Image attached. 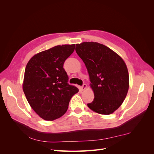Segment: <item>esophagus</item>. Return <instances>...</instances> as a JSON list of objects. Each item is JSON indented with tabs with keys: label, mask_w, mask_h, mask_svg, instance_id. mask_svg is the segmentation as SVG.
Here are the masks:
<instances>
[{
	"label": "esophagus",
	"mask_w": 154,
	"mask_h": 154,
	"mask_svg": "<svg viewBox=\"0 0 154 154\" xmlns=\"http://www.w3.org/2000/svg\"><path fill=\"white\" fill-rule=\"evenodd\" d=\"M81 88H82V91H84V90H85L86 88H87V85H86V84H83V85L82 86Z\"/></svg>",
	"instance_id": "34e87169"
}]
</instances>
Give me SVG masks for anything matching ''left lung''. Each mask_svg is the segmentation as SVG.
<instances>
[{
	"instance_id": "left-lung-1",
	"label": "left lung",
	"mask_w": 154,
	"mask_h": 154,
	"mask_svg": "<svg viewBox=\"0 0 154 154\" xmlns=\"http://www.w3.org/2000/svg\"><path fill=\"white\" fill-rule=\"evenodd\" d=\"M76 52L84 62L94 92L88 108L103 115L112 114L122 105L129 88V75L123 58L97 42L76 44Z\"/></svg>"
}]
</instances>
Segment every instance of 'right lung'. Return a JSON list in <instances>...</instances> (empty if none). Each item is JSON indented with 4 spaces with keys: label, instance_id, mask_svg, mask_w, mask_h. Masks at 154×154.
Returning a JSON list of instances; mask_svg holds the SVG:
<instances>
[{
    "label": "right lung",
    "instance_id": "add662e5",
    "mask_svg": "<svg viewBox=\"0 0 154 154\" xmlns=\"http://www.w3.org/2000/svg\"><path fill=\"white\" fill-rule=\"evenodd\" d=\"M75 45H57L35 54L25 69L22 88L29 104L41 118L58 119L66 112L71 97L79 91L69 85L64 62Z\"/></svg>",
    "mask_w": 154,
    "mask_h": 154
}]
</instances>
